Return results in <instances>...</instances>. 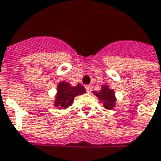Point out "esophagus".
Segmentation results:
<instances>
[{"label":"esophagus","mask_w":161,"mask_h":161,"mask_svg":"<svg viewBox=\"0 0 161 161\" xmlns=\"http://www.w3.org/2000/svg\"><path fill=\"white\" fill-rule=\"evenodd\" d=\"M85 89H86V92H88V93H90V92H92V90L91 85H86V86H85Z\"/></svg>","instance_id":"1"}]
</instances>
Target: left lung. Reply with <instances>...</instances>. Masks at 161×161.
I'll return each instance as SVG.
<instances>
[{"label": "left lung", "instance_id": "left-lung-1", "mask_svg": "<svg viewBox=\"0 0 161 161\" xmlns=\"http://www.w3.org/2000/svg\"><path fill=\"white\" fill-rule=\"evenodd\" d=\"M93 94L97 97L100 103L103 104L105 109L112 110L116 106L117 97L115 92L110 88L109 84H102L99 92H93Z\"/></svg>", "mask_w": 161, "mask_h": 161}]
</instances>
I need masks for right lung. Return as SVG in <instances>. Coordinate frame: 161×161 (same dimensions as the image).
<instances>
[{"label": "right lung", "mask_w": 161, "mask_h": 161, "mask_svg": "<svg viewBox=\"0 0 161 161\" xmlns=\"http://www.w3.org/2000/svg\"><path fill=\"white\" fill-rule=\"evenodd\" d=\"M86 91L82 84H78L72 86L68 82L62 81L57 84V94L55 95L53 104L54 106L57 107L59 110L67 109L72 104L76 97L82 95Z\"/></svg>", "instance_id": "1"}]
</instances>
